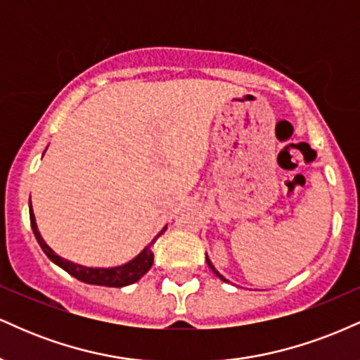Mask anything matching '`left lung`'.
<instances>
[{"mask_svg": "<svg viewBox=\"0 0 360 360\" xmlns=\"http://www.w3.org/2000/svg\"><path fill=\"white\" fill-rule=\"evenodd\" d=\"M206 262H208L210 269H212V271L214 272V274H217V276H218V278H220L221 281H225V283H229V279H225V278H223V276L220 274V272H218L217 269H214V266H213V264H212V260H210V257H208V255H206Z\"/></svg>", "mask_w": 360, "mask_h": 360, "instance_id": "left-lung-1", "label": "left lung"}]
</instances>
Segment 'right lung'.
I'll return each instance as SVG.
<instances>
[{
	"label": "right lung",
	"mask_w": 360,
	"mask_h": 360,
	"mask_svg": "<svg viewBox=\"0 0 360 360\" xmlns=\"http://www.w3.org/2000/svg\"><path fill=\"white\" fill-rule=\"evenodd\" d=\"M28 206H30L28 210H30L32 230H34L37 242H39V245L42 247L45 255H47L56 266H59L60 269L69 272L72 278L79 279L86 284H96V286L123 288V286H128V284L137 283V281L142 278L148 269H150L152 264H154V252H152V247H154L157 238L167 230V225H166L154 238H152V242L148 243V245H146V249L140 252L139 255H135L131 260H128L127 264H122V266H115V267H88V266H82V264H76L72 262V260L60 257L59 254H56V252L47 245V242L44 240L42 235L39 232V226H37L34 210H32V201Z\"/></svg>",
	"instance_id": "right-lung-1"
}]
</instances>
